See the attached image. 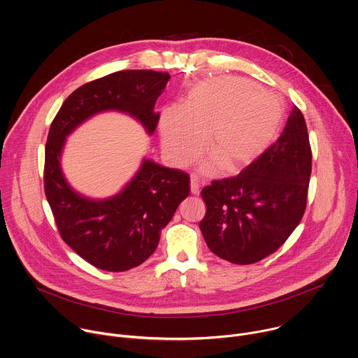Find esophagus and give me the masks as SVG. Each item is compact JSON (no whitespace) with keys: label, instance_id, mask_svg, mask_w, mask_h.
<instances>
[{"label":"esophagus","instance_id":"1","mask_svg":"<svg viewBox=\"0 0 358 358\" xmlns=\"http://www.w3.org/2000/svg\"><path fill=\"white\" fill-rule=\"evenodd\" d=\"M191 192H192L194 195H198V194H199V178H198V176H195V174L191 176Z\"/></svg>","mask_w":358,"mask_h":358}]
</instances>
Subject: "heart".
Listing matches in <instances>:
<instances>
[{
    "mask_svg": "<svg viewBox=\"0 0 358 358\" xmlns=\"http://www.w3.org/2000/svg\"><path fill=\"white\" fill-rule=\"evenodd\" d=\"M284 122L281 99L241 77H220L192 87L181 108H166L160 116L162 145L176 166L194 162L203 149L212 159L203 171L222 164L239 171L262 157L277 141Z\"/></svg>",
    "mask_w": 358,
    "mask_h": 358,
    "instance_id": "b5f03b06",
    "label": "heart"
}]
</instances>
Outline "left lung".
<instances>
[{
    "label": "left lung",
    "mask_w": 358,
    "mask_h": 358,
    "mask_svg": "<svg viewBox=\"0 0 358 358\" xmlns=\"http://www.w3.org/2000/svg\"><path fill=\"white\" fill-rule=\"evenodd\" d=\"M312 149L305 117L292 106L281 136L239 176L202 188L199 229L217 257L253 264L277 252L299 224L308 202Z\"/></svg>",
    "instance_id": "obj_1"
}]
</instances>
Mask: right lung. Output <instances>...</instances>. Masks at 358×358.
<instances>
[{"mask_svg": "<svg viewBox=\"0 0 358 358\" xmlns=\"http://www.w3.org/2000/svg\"><path fill=\"white\" fill-rule=\"evenodd\" d=\"M170 74L122 70L71 92L56 113L45 148L43 184L62 239L91 266L121 273L141 266L156 250L162 229L189 194V176L145 160L127 188L113 198L91 201L74 192L60 169L66 136L91 115L124 110L153 134L160 113L155 103Z\"/></svg>", "mask_w": 358, "mask_h": 358, "instance_id": "obj_1", "label": "right lung"}]
</instances>
